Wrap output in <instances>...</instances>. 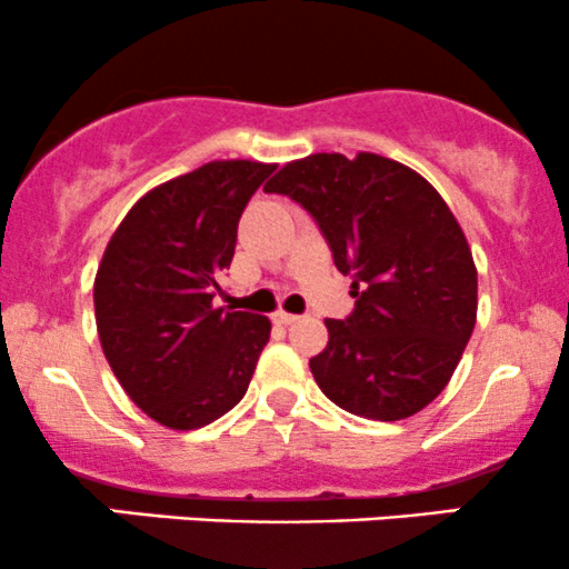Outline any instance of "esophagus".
<instances>
[{
    "label": "esophagus",
    "mask_w": 569,
    "mask_h": 569,
    "mask_svg": "<svg viewBox=\"0 0 569 569\" xmlns=\"http://www.w3.org/2000/svg\"><path fill=\"white\" fill-rule=\"evenodd\" d=\"M274 323H280V327H291V323L299 321V316H291V313H283V310H278V313L272 316Z\"/></svg>",
    "instance_id": "esophagus-1"
}]
</instances>
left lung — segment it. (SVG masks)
Instances as JSON below:
<instances>
[{
    "mask_svg": "<svg viewBox=\"0 0 569 569\" xmlns=\"http://www.w3.org/2000/svg\"><path fill=\"white\" fill-rule=\"evenodd\" d=\"M264 191L302 204L337 270L353 278L351 316L327 318V348L310 359L318 389L376 421L427 408L457 370L478 313L470 246L440 193L376 153H313Z\"/></svg>",
    "mask_w": 569,
    "mask_h": 569,
    "instance_id": "8db88e82",
    "label": "left lung"
}]
</instances>
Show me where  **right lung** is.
I'll return each instance as SVG.
<instances>
[{
  "instance_id": "right-lung-1",
  "label": "right lung",
  "mask_w": 569,
  "mask_h": 569,
  "mask_svg": "<svg viewBox=\"0 0 569 569\" xmlns=\"http://www.w3.org/2000/svg\"><path fill=\"white\" fill-rule=\"evenodd\" d=\"M274 164L210 161L148 191L104 248L93 310L104 359L132 402L199 429L246 397L270 318L216 308L237 223Z\"/></svg>"
}]
</instances>
